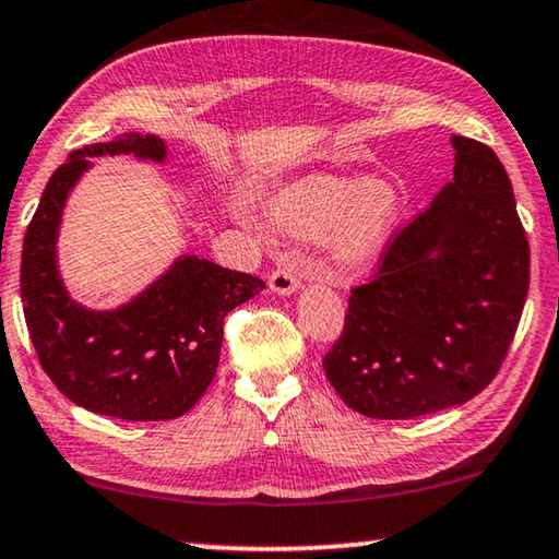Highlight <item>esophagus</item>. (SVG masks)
<instances>
[{
	"label": "esophagus",
	"mask_w": 559,
	"mask_h": 559,
	"mask_svg": "<svg viewBox=\"0 0 559 559\" xmlns=\"http://www.w3.org/2000/svg\"><path fill=\"white\" fill-rule=\"evenodd\" d=\"M301 288V278L294 269H278L271 273V290L278 296H290Z\"/></svg>",
	"instance_id": "obj_1"
}]
</instances>
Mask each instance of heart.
<instances>
[{
	"label": "heart",
	"instance_id": "obj_1",
	"mask_svg": "<svg viewBox=\"0 0 559 559\" xmlns=\"http://www.w3.org/2000/svg\"><path fill=\"white\" fill-rule=\"evenodd\" d=\"M409 207L396 175L308 173L286 182L265 213L281 233L301 240L329 236L333 269L361 273L381 261Z\"/></svg>",
	"mask_w": 559,
	"mask_h": 559
}]
</instances>
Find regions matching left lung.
Listing matches in <instances>:
<instances>
[{"label":"left lung","instance_id":"left-lung-1","mask_svg":"<svg viewBox=\"0 0 559 559\" xmlns=\"http://www.w3.org/2000/svg\"><path fill=\"white\" fill-rule=\"evenodd\" d=\"M454 178L352 290L323 371L346 406L414 419L497 377L530 288V246L492 147L452 135Z\"/></svg>","mask_w":559,"mask_h":559}]
</instances>
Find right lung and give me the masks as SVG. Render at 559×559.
<instances>
[{
    "label": "right lung",
    "instance_id": "add662e5",
    "mask_svg": "<svg viewBox=\"0 0 559 559\" xmlns=\"http://www.w3.org/2000/svg\"><path fill=\"white\" fill-rule=\"evenodd\" d=\"M163 163L157 135L128 132L80 150L52 173L22 246V304L41 369L82 409L124 421L178 419L215 377L228 311L261 294L251 273L178 255L147 288L118 308H87L64 288L57 265L64 203L95 157Z\"/></svg>",
    "mask_w": 559,
    "mask_h": 559
}]
</instances>
